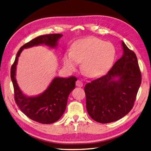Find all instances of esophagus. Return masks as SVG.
I'll return each mask as SVG.
<instances>
[{
    "label": "esophagus",
    "mask_w": 151,
    "mask_h": 151,
    "mask_svg": "<svg viewBox=\"0 0 151 151\" xmlns=\"http://www.w3.org/2000/svg\"><path fill=\"white\" fill-rule=\"evenodd\" d=\"M76 86H78V87H82L83 86V83L82 81H80V80H77L76 82Z\"/></svg>",
    "instance_id": "1"
}]
</instances>
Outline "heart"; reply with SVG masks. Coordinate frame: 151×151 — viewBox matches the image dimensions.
Segmentation results:
<instances>
[{"label": "heart", "mask_w": 151, "mask_h": 151, "mask_svg": "<svg viewBox=\"0 0 151 151\" xmlns=\"http://www.w3.org/2000/svg\"><path fill=\"white\" fill-rule=\"evenodd\" d=\"M113 45L97 37L82 40L67 50L63 57V63L70 70H75L79 62L82 69L89 77H95L106 70L115 56Z\"/></svg>", "instance_id": "b5f03b06"}]
</instances>
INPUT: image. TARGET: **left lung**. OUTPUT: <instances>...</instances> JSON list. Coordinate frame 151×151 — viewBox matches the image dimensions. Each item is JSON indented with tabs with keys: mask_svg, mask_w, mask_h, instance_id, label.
I'll list each match as a JSON object with an SVG mask.
<instances>
[{
	"mask_svg": "<svg viewBox=\"0 0 151 151\" xmlns=\"http://www.w3.org/2000/svg\"><path fill=\"white\" fill-rule=\"evenodd\" d=\"M123 55L106 75L87 83L84 88L86 109L94 121H116L132 110L142 82L136 54L122 42ZM117 76L118 81L113 78Z\"/></svg>",
	"mask_w": 151,
	"mask_h": 151,
	"instance_id": "1",
	"label": "left lung"
}]
</instances>
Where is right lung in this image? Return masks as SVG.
Masks as SVG:
<instances>
[{"instance_id": "obj_1", "label": "right lung", "mask_w": 151, "mask_h": 151, "mask_svg": "<svg viewBox=\"0 0 151 151\" xmlns=\"http://www.w3.org/2000/svg\"><path fill=\"white\" fill-rule=\"evenodd\" d=\"M63 35L50 34L38 36L22 45L17 53L11 67V79L14 89V99L17 106L30 119L42 124H51L57 121L65 110L67 99L75 88V76L55 78L42 94L35 97H27L21 91L15 80V70L18 58L23 49L45 44L56 47L57 41Z\"/></svg>"}]
</instances>
